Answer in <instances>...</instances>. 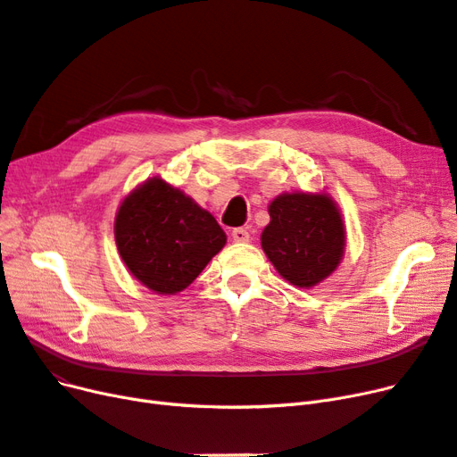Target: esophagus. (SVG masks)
<instances>
[{"mask_svg": "<svg viewBox=\"0 0 457 457\" xmlns=\"http://www.w3.org/2000/svg\"><path fill=\"white\" fill-rule=\"evenodd\" d=\"M231 237H233L235 243H246V241L250 239V233H248V229H245V228H235V229L231 231Z\"/></svg>", "mask_w": 457, "mask_h": 457, "instance_id": "esophagus-1", "label": "esophagus"}]
</instances>
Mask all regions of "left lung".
<instances>
[{"label": "left lung", "mask_w": 457, "mask_h": 457, "mask_svg": "<svg viewBox=\"0 0 457 457\" xmlns=\"http://www.w3.org/2000/svg\"><path fill=\"white\" fill-rule=\"evenodd\" d=\"M271 222L262 231V248L288 283L309 288L340 263L345 231L328 195L283 194L270 204Z\"/></svg>", "instance_id": "8db88e82"}]
</instances>
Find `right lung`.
I'll list each match as a JSON object with an SVG mask.
<instances>
[{
    "label": "right lung",
    "mask_w": 457,
    "mask_h": 457,
    "mask_svg": "<svg viewBox=\"0 0 457 457\" xmlns=\"http://www.w3.org/2000/svg\"><path fill=\"white\" fill-rule=\"evenodd\" d=\"M115 243L129 271L157 294L184 290L226 245L214 216L167 182L132 191L115 216Z\"/></svg>",
    "instance_id": "right-lung-1"
}]
</instances>
